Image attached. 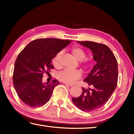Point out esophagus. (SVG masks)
<instances>
[{"label": "esophagus", "instance_id": "esophagus-1", "mask_svg": "<svg viewBox=\"0 0 134 134\" xmlns=\"http://www.w3.org/2000/svg\"><path fill=\"white\" fill-rule=\"evenodd\" d=\"M65 85L66 86H70V87H71V86H72V85H69V84H67V83H64Z\"/></svg>", "mask_w": 134, "mask_h": 134}]
</instances>
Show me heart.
<instances>
[{"mask_svg": "<svg viewBox=\"0 0 134 134\" xmlns=\"http://www.w3.org/2000/svg\"><path fill=\"white\" fill-rule=\"evenodd\" d=\"M71 53L77 60L81 61V64L85 69H87L89 66V62L85 60L86 53L85 50L80 47H74L71 48ZM63 55V51H59L57 53L53 59V64L56 69L61 67V58ZM81 77V72L80 70H64L58 74V79L63 83L67 84L73 83L76 80Z\"/></svg>", "mask_w": 134, "mask_h": 134, "instance_id": "obj_1", "label": "heart"}]
</instances>
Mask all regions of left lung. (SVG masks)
Returning a JSON list of instances; mask_svg holds the SVG:
<instances>
[{"label":"left lung","mask_w":134,"mask_h":134,"mask_svg":"<svg viewBox=\"0 0 134 134\" xmlns=\"http://www.w3.org/2000/svg\"><path fill=\"white\" fill-rule=\"evenodd\" d=\"M92 51L96 62L84 81L92 89L86 90L72 101L79 109L90 112L101 108L107 102L116 87L118 69L117 60L108 46L92 41H77Z\"/></svg>","instance_id":"8db88e82"}]
</instances>
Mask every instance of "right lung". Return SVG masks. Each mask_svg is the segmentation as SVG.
Masks as SVG:
<instances>
[{
    "label": "right lung",
    "instance_id": "1",
    "mask_svg": "<svg viewBox=\"0 0 134 134\" xmlns=\"http://www.w3.org/2000/svg\"><path fill=\"white\" fill-rule=\"evenodd\" d=\"M71 41L40 38L32 41L18 55L15 63L13 83L19 99L30 107H40L51 98L57 80L42 83L44 72L54 67L51 60Z\"/></svg>",
    "mask_w": 134,
    "mask_h": 134
}]
</instances>
